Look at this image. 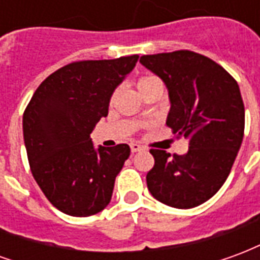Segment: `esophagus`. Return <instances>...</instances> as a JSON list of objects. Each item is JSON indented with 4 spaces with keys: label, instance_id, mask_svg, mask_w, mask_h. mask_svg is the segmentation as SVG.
<instances>
[{
    "label": "esophagus",
    "instance_id": "obj_1",
    "mask_svg": "<svg viewBox=\"0 0 260 260\" xmlns=\"http://www.w3.org/2000/svg\"><path fill=\"white\" fill-rule=\"evenodd\" d=\"M131 150H132V153L141 152V150H143V147L141 145H138V143H131Z\"/></svg>",
    "mask_w": 260,
    "mask_h": 260
}]
</instances>
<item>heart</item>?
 <instances>
[{
  "mask_svg": "<svg viewBox=\"0 0 260 260\" xmlns=\"http://www.w3.org/2000/svg\"><path fill=\"white\" fill-rule=\"evenodd\" d=\"M157 82L158 80L153 76H142L141 79L138 80V89H139V91H142L145 87L153 85V83H157ZM142 117H143V114L139 115V118H142Z\"/></svg>",
  "mask_w": 260,
  "mask_h": 260,
  "instance_id": "1",
  "label": "heart"
}]
</instances>
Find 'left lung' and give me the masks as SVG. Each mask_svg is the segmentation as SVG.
<instances>
[{
  "label": "left lung",
  "instance_id": "left-lung-1",
  "mask_svg": "<svg viewBox=\"0 0 260 260\" xmlns=\"http://www.w3.org/2000/svg\"><path fill=\"white\" fill-rule=\"evenodd\" d=\"M139 62L167 87L166 124L177 138L189 139L184 156L150 150L149 192L167 206H199L223 186L242 143L245 110L238 83L223 67L188 50L143 55Z\"/></svg>",
  "mask_w": 260,
  "mask_h": 260
}]
</instances>
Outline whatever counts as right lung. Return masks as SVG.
Instances as JSON below:
<instances>
[{"label":"right lung","mask_w":260,"mask_h":260,"mask_svg":"<svg viewBox=\"0 0 260 260\" xmlns=\"http://www.w3.org/2000/svg\"><path fill=\"white\" fill-rule=\"evenodd\" d=\"M139 55L80 61L43 80L23 114V139L31 174L58 210L75 217L102 212L131 149L96 147L90 134L107 117L114 90Z\"/></svg>","instance_id":"1"}]
</instances>
